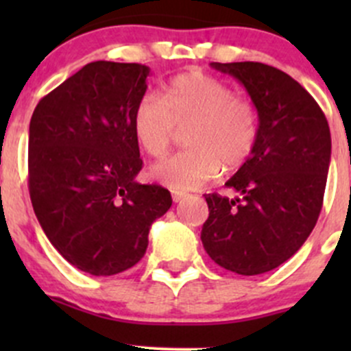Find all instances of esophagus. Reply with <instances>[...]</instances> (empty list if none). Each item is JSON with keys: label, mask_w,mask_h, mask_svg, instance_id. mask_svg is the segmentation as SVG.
I'll return each instance as SVG.
<instances>
[{"label": "esophagus", "mask_w": 351, "mask_h": 351, "mask_svg": "<svg viewBox=\"0 0 351 351\" xmlns=\"http://www.w3.org/2000/svg\"><path fill=\"white\" fill-rule=\"evenodd\" d=\"M171 197H173V202H182L183 198L186 197V193H183V192H171Z\"/></svg>", "instance_id": "obj_1"}]
</instances>
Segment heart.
Wrapping results in <instances>:
<instances>
[{"label":"heart","instance_id":"heart-1","mask_svg":"<svg viewBox=\"0 0 351 351\" xmlns=\"http://www.w3.org/2000/svg\"><path fill=\"white\" fill-rule=\"evenodd\" d=\"M185 146L175 158L153 168V176L178 192L200 189L221 173L243 168L256 147L260 115L247 98L200 71L178 74L165 97L144 93L136 104L132 129L144 153L161 159L171 149L178 129Z\"/></svg>","mask_w":351,"mask_h":351}]
</instances>
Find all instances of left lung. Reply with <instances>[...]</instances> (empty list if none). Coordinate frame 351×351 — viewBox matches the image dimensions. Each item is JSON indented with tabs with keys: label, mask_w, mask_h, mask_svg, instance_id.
I'll return each mask as SVG.
<instances>
[{
	"label": "left lung",
	"mask_w": 351,
	"mask_h": 351,
	"mask_svg": "<svg viewBox=\"0 0 351 351\" xmlns=\"http://www.w3.org/2000/svg\"><path fill=\"white\" fill-rule=\"evenodd\" d=\"M246 88L260 136L246 165L226 182L239 197L205 195L202 244L229 271L260 275L299 251L323 207L331 134L323 110L293 77L261 62H212Z\"/></svg>",
	"instance_id": "1"
}]
</instances>
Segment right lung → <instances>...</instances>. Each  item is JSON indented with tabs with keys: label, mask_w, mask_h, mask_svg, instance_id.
<instances>
[{
	"label": "right lung",
	"mask_w": 351,
	"mask_h": 351,
	"mask_svg": "<svg viewBox=\"0 0 351 351\" xmlns=\"http://www.w3.org/2000/svg\"><path fill=\"white\" fill-rule=\"evenodd\" d=\"M149 67L95 61L34 110L28 190L52 246L77 270L107 277L134 267L151 224L171 207L159 185H141L132 115Z\"/></svg>",
	"instance_id": "1"
}]
</instances>
